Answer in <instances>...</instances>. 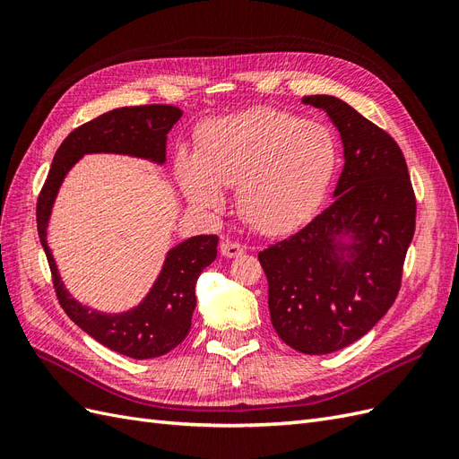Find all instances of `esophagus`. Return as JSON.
<instances>
[{
  "mask_svg": "<svg viewBox=\"0 0 459 459\" xmlns=\"http://www.w3.org/2000/svg\"><path fill=\"white\" fill-rule=\"evenodd\" d=\"M220 253H221V256H226V258H238L245 253V248L239 243L226 239V241L220 243Z\"/></svg>",
  "mask_w": 459,
  "mask_h": 459,
  "instance_id": "34e87169",
  "label": "esophagus"
}]
</instances>
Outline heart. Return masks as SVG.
<instances>
[{
  "label": "heart",
  "mask_w": 459,
  "mask_h": 459,
  "mask_svg": "<svg viewBox=\"0 0 459 459\" xmlns=\"http://www.w3.org/2000/svg\"><path fill=\"white\" fill-rule=\"evenodd\" d=\"M337 170V142L316 120L256 107L204 124L197 149L176 159L178 182L199 211L216 212L224 189L248 226L264 235L299 230L317 212Z\"/></svg>",
  "instance_id": "1"
}]
</instances>
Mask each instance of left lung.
I'll use <instances>...</instances> for the list:
<instances>
[{
	"label": "left lung",
	"mask_w": 459,
	"mask_h": 459,
	"mask_svg": "<svg viewBox=\"0 0 459 459\" xmlns=\"http://www.w3.org/2000/svg\"><path fill=\"white\" fill-rule=\"evenodd\" d=\"M341 134L333 201L307 228L258 255L280 339L331 354L362 339L393 307L413 239L415 197L398 143L335 95H307Z\"/></svg>",
	"instance_id": "left-lung-1"
}]
</instances>
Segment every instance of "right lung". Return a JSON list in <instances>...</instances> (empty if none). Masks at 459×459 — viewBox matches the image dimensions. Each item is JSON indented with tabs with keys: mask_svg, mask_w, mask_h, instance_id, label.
Here are the masks:
<instances>
[{
	"mask_svg": "<svg viewBox=\"0 0 459 459\" xmlns=\"http://www.w3.org/2000/svg\"><path fill=\"white\" fill-rule=\"evenodd\" d=\"M184 110L172 105L122 107L108 110L66 135L51 162V170L38 197L36 221L53 285L63 310L90 337L107 349L135 359L157 358L186 339L197 307L195 285L201 272L216 260V235H195L174 245L147 295L124 312H101L76 300L63 283L57 262L48 245V228L55 199L73 166L93 152H113L162 166L166 135Z\"/></svg>",
	"mask_w": 459,
	"mask_h": 459,
	"instance_id": "obj_1",
	"label": "right lung"
}]
</instances>
